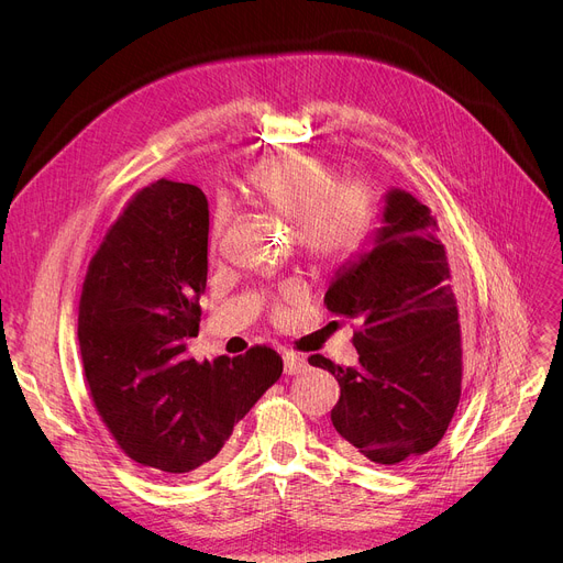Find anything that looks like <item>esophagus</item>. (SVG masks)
Here are the masks:
<instances>
[{"mask_svg":"<svg viewBox=\"0 0 563 563\" xmlns=\"http://www.w3.org/2000/svg\"><path fill=\"white\" fill-rule=\"evenodd\" d=\"M307 371V361L300 358L292 352H286L284 354V373L286 375H297V373H305Z\"/></svg>","mask_w":563,"mask_h":563,"instance_id":"1","label":"esophagus"}]
</instances>
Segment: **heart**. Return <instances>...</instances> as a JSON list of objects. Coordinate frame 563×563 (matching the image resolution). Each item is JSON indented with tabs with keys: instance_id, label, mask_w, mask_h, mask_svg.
Masks as SVG:
<instances>
[{
	"instance_id": "b5f03b06",
	"label": "heart",
	"mask_w": 563,
	"mask_h": 563,
	"mask_svg": "<svg viewBox=\"0 0 563 563\" xmlns=\"http://www.w3.org/2000/svg\"><path fill=\"white\" fill-rule=\"evenodd\" d=\"M245 192L261 207L292 222V234L309 256L336 261L358 247L373 222V190L366 181H339L332 165L311 154L258 161L243 177ZM224 216L213 224L220 236Z\"/></svg>"
}]
</instances>
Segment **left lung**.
<instances>
[{
  "mask_svg": "<svg viewBox=\"0 0 563 563\" xmlns=\"http://www.w3.org/2000/svg\"><path fill=\"white\" fill-rule=\"evenodd\" d=\"M437 222L402 188L384 195L379 227L329 284L327 309L358 320V363L329 371L341 398L332 409L339 448L395 466L432 450L461 395V329L456 297Z\"/></svg>",
  "mask_w": 563,
  "mask_h": 563,
  "instance_id": "1",
  "label": "left lung"
}]
</instances>
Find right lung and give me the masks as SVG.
<instances>
[{"label": "right lung", "mask_w": 563, "mask_h": 563, "mask_svg": "<svg viewBox=\"0 0 563 563\" xmlns=\"http://www.w3.org/2000/svg\"><path fill=\"white\" fill-rule=\"evenodd\" d=\"M207 247V195L161 179L109 229L81 290L79 350L92 402L126 456L156 475L211 461L284 368L266 345L211 363L186 354L200 332Z\"/></svg>", "instance_id": "1"}]
</instances>
